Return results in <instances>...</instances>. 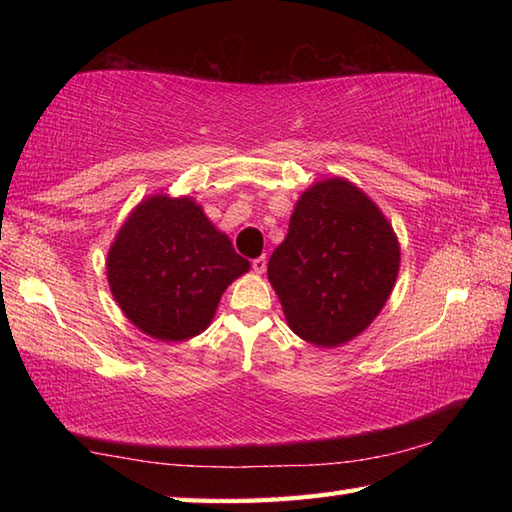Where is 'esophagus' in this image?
<instances>
[{
	"label": "esophagus",
	"mask_w": 512,
	"mask_h": 512,
	"mask_svg": "<svg viewBox=\"0 0 512 512\" xmlns=\"http://www.w3.org/2000/svg\"><path fill=\"white\" fill-rule=\"evenodd\" d=\"M266 264H268V262H266V257H264V255H262V257H255L253 262H250V266H253V270H255L257 275H262V273H264V270H266Z\"/></svg>",
	"instance_id": "1"
}]
</instances>
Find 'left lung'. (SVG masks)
<instances>
[{
  "mask_svg": "<svg viewBox=\"0 0 512 512\" xmlns=\"http://www.w3.org/2000/svg\"><path fill=\"white\" fill-rule=\"evenodd\" d=\"M398 239L354 184L317 182L301 195L268 279L288 325L308 343L332 347L361 334L396 284Z\"/></svg>",
  "mask_w": 512,
  "mask_h": 512,
  "instance_id": "8db88e82",
  "label": "left lung"
}]
</instances>
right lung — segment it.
<instances>
[{
	"mask_svg": "<svg viewBox=\"0 0 512 512\" xmlns=\"http://www.w3.org/2000/svg\"><path fill=\"white\" fill-rule=\"evenodd\" d=\"M248 266L193 200L154 195L116 235L107 279L136 328L184 341L211 323L222 292Z\"/></svg>",
	"mask_w": 512,
	"mask_h": 512,
	"instance_id": "add662e5",
	"label": "right lung"
}]
</instances>
